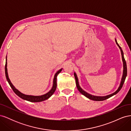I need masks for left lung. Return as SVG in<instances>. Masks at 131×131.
Masks as SVG:
<instances>
[{
    "label": "left lung",
    "instance_id": "left-lung-1",
    "mask_svg": "<svg viewBox=\"0 0 131 131\" xmlns=\"http://www.w3.org/2000/svg\"><path fill=\"white\" fill-rule=\"evenodd\" d=\"M115 41H116V44L117 45V46H118V47H119L120 50H121V55H122V62H123V66H124L123 75H122V79H121V82H120V84L119 87H118V88L117 89V90L115 91V92H114L113 93H112V94H109V95H107V96H93V95H92V94H90L88 93V92H85V91L83 90L80 88V85H79V81H78V77H77V75L76 73L74 72V77H75V81H76V85H77V86L78 90H79V92H80L82 94L84 95V96H85L87 98H89L90 100L95 101H104V100H106V99H108L110 97L113 96L114 95H115L116 94H117L120 91V90L122 88L123 85H124V82L125 81L126 78L127 77V70L126 62V61H125L124 56V52H123L121 47L119 46V45H118V43L117 42V41L116 40V39H115Z\"/></svg>",
    "mask_w": 131,
    "mask_h": 131
}]
</instances>
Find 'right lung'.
Returning a JSON list of instances; mask_svg holds the SVG:
<instances>
[{"mask_svg":"<svg viewBox=\"0 0 131 131\" xmlns=\"http://www.w3.org/2000/svg\"><path fill=\"white\" fill-rule=\"evenodd\" d=\"M62 70V68L59 69L58 71L56 72L55 74L54 78H53V86L52 87V89H51L48 92L46 93V94H44L41 96H31V95H26L21 93V92L16 89L14 86L12 84L11 82V81L10 80V79L9 78L8 76V73H7V56L6 57V63H5V76L6 78V80L7 82H9V84L14 91V92L16 94L18 97L21 98L22 99L24 100H26L29 102H42L45 100H47V99L49 98L53 94V93L56 91V88H57V77L59 73H60L61 72Z\"/></svg>","mask_w":131,"mask_h":131,"instance_id":"add662e5","label":"right lung"}]
</instances>
